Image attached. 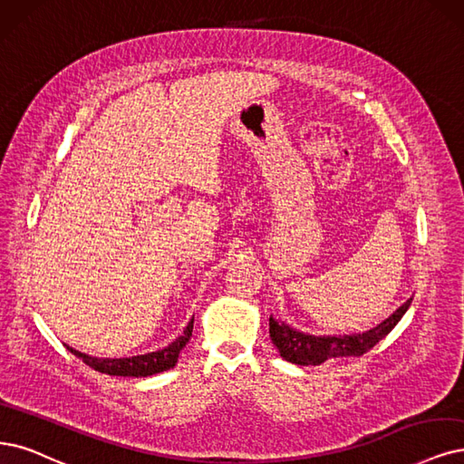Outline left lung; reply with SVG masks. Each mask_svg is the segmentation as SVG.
Wrapping results in <instances>:
<instances>
[{
  "label": "left lung",
  "mask_w": 464,
  "mask_h": 464,
  "mask_svg": "<svg viewBox=\"0 0 464 464\" xmlns=\"http://www.w3.org/2000/svg\"><path fill=\"white\" fill-rule=\"evenodd\" d=\"M413 298H409L400 305L388 319L374 329L357 334H338V336H315L290 327L285 321L269 317V336L277 346L279 353L286 362L295 365H321L331 357H359L369 352L400 323V319L409 310Z\"/></svg>",
  "instance_id": "left-lung-1"
}]
</instances>
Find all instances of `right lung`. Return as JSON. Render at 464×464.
<instances>
[{
  "mask_svg": "<svg viewBox=\"0 0 464 464\" xmlns=\"http://www.w3.org/2000/svg\"><path fill=\"white\" fill-rule=\"evenodd\" d=\"M193 321H195V317L187 323L185 331L174 342H171V344H168L162 350L143 353V355H131V357H120V359L93 357L88 353H82L66 344L64 346L68 352L80 357L85 365H90L92 369H95L99 372L112 374V376H137V379H140V376H150V374H157V372L176 367L181 350L187 346V342L193 336Z\"/></svg>",
  "mask_w": 464,
  "mask_h": 464,
  "instance_id": "right-lung-1",
  "label": "right lung"
}]
</instances>
